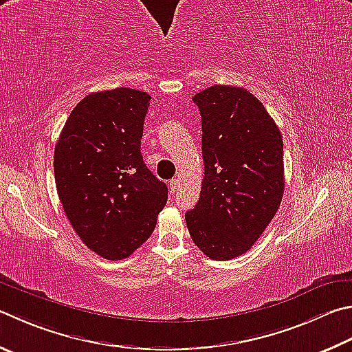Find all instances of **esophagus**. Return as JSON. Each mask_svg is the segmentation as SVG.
I'll return each mask as SVG.
<instances>
[{
  "label": "esophagus",
  "mask_w": 352,
  "mask_h": 352,
  "mask_svg": "<svg viewBox=\"0 0 352 352\" xmlns=\"http://www.w3.org/2000/svg\"><path fill=\"white\" fill-rule=\"evenodd\" d=\"M178 186H180V182H178L177 178H174V180H170V182H169V190H170V194H175Z\"/></svg>",
  "instance_id": "esophagus-1"
}]
</instances>
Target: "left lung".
<instances>
[{
  "label": "left lung",
  "mask_w": 352,
  "mask_h": 352,
  "mask_svg": "<svg viewBox=\"0 0 352 352\" xmlns=\"http://www.w3.org/2000/svg\"><path fill=\"white\" fill-rule=\"evenodd\" d=\"M192 100L201 115L204 177L184 217L200 251L225 261L252 248L282 203L283 140L246 89L214 85Z\"/></svg>",
  "instance_id": "8db88e82"
}]
</instances>
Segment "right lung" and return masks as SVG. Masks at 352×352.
Wrapping results in <instances>:
<instances>
[{
	"mask_svg": "<svg viewBox=\"0 0 352 352\" xmlns=\"http://www.w3.org/2000/svg\"><path fill=\"white\" fill-rule=\"evenodd\" d=\"M151 95L129 87L89 94L74 107L54 154L60 201L82 243L123 260L151 237L168 186L140 152Z\"/></svg>",
	"mask_w": 352,
	"mask_h": 352,
	"instance_id": "obj_1",
	"label": "right lung"
}]
</instances>
